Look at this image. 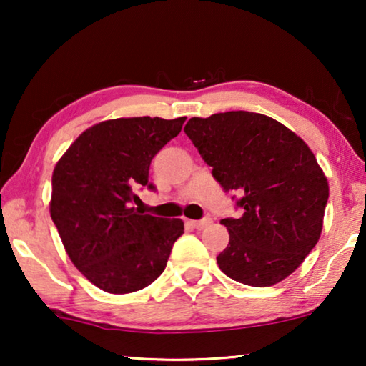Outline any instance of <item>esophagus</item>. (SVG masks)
I'll return each mask as SVG.
<instances>
[{
    "label": "esophagus",
    "instance_id": "1",
    "mask_svg": "<svg viewBox=\"0 0 366 366\" xmlns=\"http://www.w3.org/2000/svg\"><path fill=\"white\" fill-rule=\"evenodd\" d=\"M212 223V219L209 218H203V219H188V224L192 228H197V229H203V228H207L208 224Z\"/></svg>",
    "mask_w": 366,
    "mask_h": 366
}]
</instances>
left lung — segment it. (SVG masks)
<instances>
[{
    "label": "left lung",
    "instance_id": "1",
    "mask_svg": "<svg viewBox=\"0 0 366 366\" xmlns=\"http://www.w3.org/2000/svg\"><path fill=\"white\" fill-rule=\"evenodd\" d=\"M184 133L242 209L219 222L229 233L219 269L249 287L282 282L322 233L328 183L312 149L277 119L249 112L192 118Z\"/></svg>",
    "mask_w": 366,
    "mask_h": 366
}]
</instances>
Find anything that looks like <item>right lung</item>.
I'll return each mask as SVG.
<instances>
[{
	"label": "right lung",
	"instance_id": "1",
	"mask_svg": "<svg viewBox=\"0 0 366 366\" xmlns=\"http://www.w3.org/2000/svg\"><path fill=\"white\" fill-rule=\"evenodd\" d=\"M184 117L117 118L88 128L53 172L51 219L74 267L108 293L138 292L167 268L183 233L179 218L139 214L134 189L148 182L159 149L182 132Z\"/></svg>",
	"mask_w": 366,
	"mask_h": 366
}]
</instances>
